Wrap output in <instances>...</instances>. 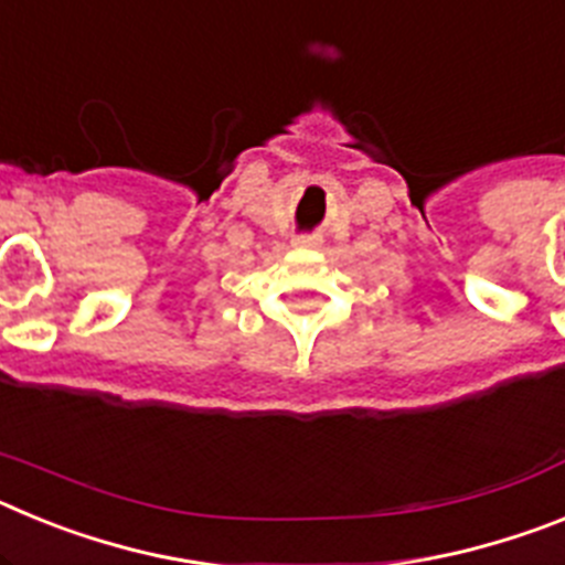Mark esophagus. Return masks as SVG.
<instances>
[{
  "label": "esophagus",
  "instance_id": "obj_1",
  "mask_svg": "<svg viewBox=\"0 0 565 565\" xmlns=\"http://www.w3.org/2000/svg\"><path fill=\"white\" fill-rule=\"evenodd\" d=\"M294 246H299V248H313V246H317V237H308V234H302V237L294 239Z\"/></svg>",
  "mask_w": 565,
  "mask_h": 565
}]
</instances>
